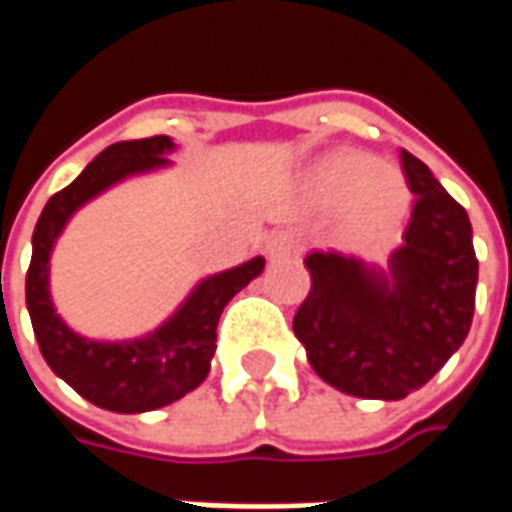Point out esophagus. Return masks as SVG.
Wrapping results in <instances>:
<instances>
[{
  "label": "esophagus",
  "instance_id": "esophagus-1",
  "mask_svg": "<svg viewBox=\"0 0 512 512\" xmlns=\"http://www.w3.org/2000/svg\"><path fill=\"white\" fill-rule=\"evenodd\" d=\"M301 249V238L296 233H290V230H282V233L271 235L268 238V255L279 260V257H290L296 255Z\"/></svg>",
  "mask_w": 512,
  "mask_h": 512
}]
</instances>
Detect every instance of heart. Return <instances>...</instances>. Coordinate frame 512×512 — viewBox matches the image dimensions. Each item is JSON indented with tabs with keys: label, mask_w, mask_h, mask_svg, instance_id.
Segmentation results:
<instances>
[{
	"label": "heart",
	"mask_w": 512,
	"mask_h": 512,
	"mask_svg": "<svg viewBox=\"0 0 512 512\" xmlns=\"http://www.w3.org/2000/svg\"><path fill=\"white\" fill-rule=\"evenodd\" d=\"M318 191L332 205L351 203L348 233L356 241H378L392 235L406 219L408 189L395 169H386L376 158L343 153L329 158L318 172Z\"/></svg>",
	"instance_id": "obj_1"
}]
</instances>
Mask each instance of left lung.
I'll return each instance as SVG.
<instances>
[{
	"mask_svg": "<svg viewBox=\"0 0 512 512\" xmlns=\"http://www.w3.org/2000/svg\"><path fill=\"white\" fill-rule=\"evenodd\" d=\"M417 194L389 274L356 257H304L312 288L293 318L312 370L345 395L400 400L425 386L466 340L477 257L472 222L417 156L400 150Z\"/></svg>",
	"mask_w": 512,
	"mask_h": 512,
	"instance_id": "obj_1",
	"label": "left lung"
}]
</instances>
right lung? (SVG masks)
<instances>
[{
  "instance_id": "add662e5",
  "label": "right lung",
  "mask_w": 512,
  "mask_h": 512,
  "mask_svg": "<svg viewBox=\"0 0 512 512\" xmlns=\"http://www.w3.org/2000/svg\"><path fill=\"white\" fill-rule=\"evenodd\" d=\"M169 136H147L109 145L84 167L71 186L57 191L40 213L32 233V260L27 271V310L38 337L40 354L68 386L93 406L139 414L169 406L205 381L216 354L219 315L238 290L263 271L266 260L252 257L244 266L202 279L164 326L142 340L95 343L71 332L54 310L49 296V257L57 235L76 208L93 200L117 180L167 167Z\"/></svg>"
}]
</instances>
